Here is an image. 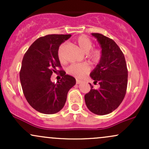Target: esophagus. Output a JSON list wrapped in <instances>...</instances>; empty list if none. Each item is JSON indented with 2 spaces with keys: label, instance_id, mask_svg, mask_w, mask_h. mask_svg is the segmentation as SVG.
<instances>
[{
  "label": "esophagus",
  "instance_id": "34e87169",
  "mask_svg": "<svg viewBox=\"0 0 149 149\" xmlns=\"http://www.w3.org/2000/svg\"><path fill=\"white\" fill-rule=\"evenodd\" d=\"M80 83H82V81H81V80H78V79H77L76 80V84H80Z\"/></svg>",
  "mask_w": 149,
  "mask_h": 149
}]
</instances>
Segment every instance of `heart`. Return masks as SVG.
<instances>
[{"label": "heart", "instance_id": "obj_1", "mask_svg": "<svg viewBox=\"0 0 149 149\" xmlns=\"http://www.w3.org/2000/svg\"><path fill=\"white\" fill-rule=\"evenodd\" d=\"M76 43L79 47L81 51L83 52L88 53V57L93 62H97L100 60L101 52L99 49H95L90 50L92 49V40L86 36H80L79 37L77 38L76 40ZM64 44H61L58 49V57L59 60L62 61L64 60L63 57V49L64 47ZM90 71V67L87 64H73L70 65L69 68L67 69V72L69 74L76 77V78H81L84 77Z\"/></svg>", "mask_w": 149, "mask_h": 149}]
</instances>
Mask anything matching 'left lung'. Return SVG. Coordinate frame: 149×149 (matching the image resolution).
I'll return each mask as SVG.
<instances>
[{
	"label": "left lung",
	"instance_id": "obj_1",
	"mask_svg": "<svg viewBox=\"0 0 149 149\" xmlns=\"http://www.w3.org/2000/svg\"><path fill=\"white\" fill-rule=\"evenodd\" d=\"M100 45V62L90 73L100 88L85 95L87 107L97 115H107L116 110L123 100L127 85V69L121 49L114 40L100 33H92Z\"/></svg>",
	"mask_w": 149,
	"mask_h": 149
}]
</instances>
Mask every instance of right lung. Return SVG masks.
I'll return each instance as SVG.
<instances>
[{
	"label": "right lung",
	"instance_id": "obj_1",
	"mask_svg": "<svg viewBox=\"0 0 149 149\" xmlns=\"http://www.w3.org/2000/svg\"><path fill=\"white\" fill-rule=\"evenodd\" d=\"M71 36V34H51L39 38L23 57L19 78L24 95L28 103L42 113L54 114L62 109L68 92L76 85L75 78L57 69L61 67L58 49ZM57 71L63 78L52 83L51 76Z\"/></svg>",
	"mask_w": 149,
	"mask_h": 149
}]
</instances>
